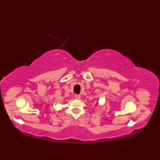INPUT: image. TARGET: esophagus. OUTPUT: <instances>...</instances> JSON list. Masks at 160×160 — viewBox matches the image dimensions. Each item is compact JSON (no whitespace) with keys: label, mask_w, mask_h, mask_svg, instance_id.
I'll return each mask as SVG.
<instances>
[{"label":"esophagus","mask_w":160,"mask_h":160,"mask_svg":"<svg viewBox=\"0 0 160 160\" xmlns=\"http://www.w3.org/2000/svg\"><path fill=\"white\" fill-rule=\"evenodd\" d=\"M75 98L76 99V100H80L81 99V96L80 95H75Z\"/></svg>","instance_id":"1"}]
</instances>
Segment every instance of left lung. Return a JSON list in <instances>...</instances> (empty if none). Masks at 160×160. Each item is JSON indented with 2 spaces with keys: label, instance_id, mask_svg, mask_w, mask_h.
<instances>
[{
  "label": "left lung",
  "instance_id": "1",
  "mask_svg": "<svg viewBox=\"0 0 160 160\" xmlns=\"http://www.w3.org/2000/svg\"><path fill=\"white\" fill-rule=\"evenodd\" d=\"M97 104H98V102H97V103H96V105H97Z\"/></svg>",
  "mask_w": 160,
  "mask_h": 160
}]
</instances>
